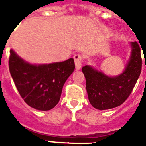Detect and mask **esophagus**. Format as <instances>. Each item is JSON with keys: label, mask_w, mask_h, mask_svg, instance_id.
Here are the masks:
<instances>
[{"label": "esophagus", "mask_w": 146, "mask_h": 146, "mask_svg": "<svg viewBox=\"0 0 146 146\" xmlns=\"http://www.w3.org/2000/svg\"><path fill=\"white\" fill-rule=\"evenodd\" d=\"M74 62H75V66H76V70H80V67L82 66L83 57L80 54H76L73 56Z\"/></svg>", "instance_id": "esophagus-1"}]
</instances>
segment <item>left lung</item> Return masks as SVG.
I'll use <instances>...</instances> for the list:
<instances>
[{
	"mask_svg": "<svg viewBox=\"0 0 146 146\" xmlns=\"http://www.w3.org/2000/svg\"><path fill=\"white\" fill-rule=\"evenodd\" d=\"M131 53L125 70L116 76H109L85 66L82 72L86 79V89L90 103L99 110L117 107L131 95L141 71V48L136 41L131 42Z\"/></svg>",
	"mask_w": 146,
	"mask_h": 146,
	"instance_id": "obj_1",
	"label": "left lung"
}]
</instances>
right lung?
Returning <instances> with one entry per match:
<instances>
[{
  "label": "right lung",
  "instance_id": "add662e5",
  "mask_svg": "<svg viewBox=\"0 0 146 146\" xmlns=\"http://www.w3.org/2000/svg\"><path fill=\"white\" fill-rule=\"evenodd\" d=\"M11 77L21 97L35 110L47 111L58 104L65 82L75 69L73 58L50 64L33 65L10 50Z\"/></svg>",
  "mask_w": 146,
  "mask_h": 146
}]
</instances>
